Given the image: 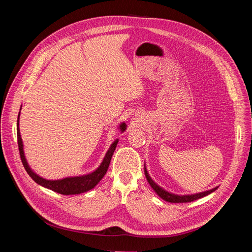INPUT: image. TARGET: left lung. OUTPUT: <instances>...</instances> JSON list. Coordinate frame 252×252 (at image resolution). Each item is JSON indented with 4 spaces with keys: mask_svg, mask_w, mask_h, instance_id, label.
Listing matches in <instances>:
<instances>
[{
    "mask_svg": "<svg viewBox=\"0 0 252 252\" xmlns=\"http://www.w3.org/2000/svg\"><path fill=\"white\" fill-rule=\"evenodd\" d=\"M144 172H145V177H146V179H147V181L149 183V185L157 192V194L159 197H162L164 201L169 202V203H188V202H192V201H195L197 199H201V197H203V196H206V195L210 194L211 192L216 191V190L218 189V187H216V188L208 190V191H204V192L195 193V194H188V195L173 194V193H170L168 191H166L165 189H163L162 187H159L158 184H156V183L154 182V180H152L150 178V175L148 174V172L146 170V167H144Z\"/></svg>",
    "mask_w": 252,
    "mask_h": 252,
    "instance_id": "obj_1",
    "label": "left lung"
}]
</instances>
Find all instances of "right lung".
Segmentation results:
<instances>
[{"label":"right lung","instance_id":"1","mask_svg":"<svg viewBox=\"0 0 252 252\" xmlns=\"http://www.w3.org/2000/svg\"><path fill=\"white\" fill-rule=\"evenodd\" d=\"M19 119H20V113L18 116L17 133H18V145H19V151H20L22 163H23V166H24L25 170L27 171V173L30 175V178H32L39 185H41L45 188H48V189L52 190V191L64 194V195L80 194V193L88 191V190H90V189H93L97 184V183L103 179L106 172H107L112 155H113L114 150H116V147H117L118 142H119L118 139L111 144V146L109 147L108 151L106 152L105 158H103V162L101 163L100 166L97 167V169H95L94 172H91L89 174H85V175H81V177L65 178L62 180H56V181H50V180L41 178L40 175H37L36 173H34L32 170V168L29 167L26 158H25L24 150H23V142H22L20 128H19ZM120 129L122 132H124L126 130V124L122 123L120 125Z\"/></svg>","mask_w":252,"mask_h":252}]
</instances>
